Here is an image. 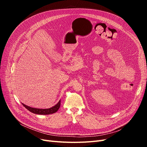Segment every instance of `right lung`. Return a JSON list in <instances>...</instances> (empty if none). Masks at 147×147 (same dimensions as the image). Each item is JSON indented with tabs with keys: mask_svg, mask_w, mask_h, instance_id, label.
Returning a JSON list of instances; mask_svg holds the SVG:
<instances>
[{
	"mask_svg": "<svg viewBox=\"0 0 147 147\" xmlns=\"http://www.w3.org/2000/svg\"><path fill=\"white\" fill-rule=\"evenodd\" d=\"M22 104L23 105V106L26 109H27L29 111H30V112H32L33 113L38 114V115H50V114L56 113L57 111L59 110L61 105V100L57 102V104H56L55 106L52 107L51 108L45 109L33 108V107H30L29 106L26 105L23 103H22Z\"/></svg>",
	"mask_w": 147,
	"mask_h": 147,
	"instance_id": "right-lung-1",
	"label": "right lung"
}]
</instances>
